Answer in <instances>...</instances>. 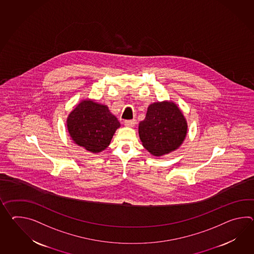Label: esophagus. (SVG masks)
Listing matches in <instances>:
<instances>
[{
    "mask_svg": "<svg viewBox=\"0 0 254 254\" xmlns=\"http://www.w3.org/2000/svg\"><path fill=\"white\" fill-rule=\"evenodd\" d=\"M125 126L126 127H133L135 124V119H132V120H125Z\"/></svg>",
    "mask_w": 254,
    "mask_h": 254,
    "instance_id": "34e87169",
    "label": "esophagus"
}]
</instances>
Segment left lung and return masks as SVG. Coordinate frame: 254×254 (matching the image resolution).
Here are the masks:
<instances>
[{"instance_id":"1","label":"left lung","mask_w":254,"mask_h":254,"mask_svg":"<svg viewBox=\"0 0 254 254\" xmlns=\"http://www.w3.org/2000/svg\"><path fill=\"white\" fill-rule=\"evenodd\" d=\"M187 130L186 119L173 102L153 103L147 108L146 118L138 125L142 145L157 157L180 147Z\"/></svg>"}]
</instances>
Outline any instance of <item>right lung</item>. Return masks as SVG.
I'll use <instances>...</instances> for the list:
<instances>
[{
  "instance_id": "right-lung-1",
  "label": "right lung",
  "mask_w": 254,
  "mask_h": 254,
  "mask_svg": "<svg viewBox=\"0 0 254 254\" xmlns=\"http://www.w3.org/2000/svg\"><path fill=\"white\" fill-rule=\"evenodd\" d=\"M66 126L76 145L87 151L99 153L109 146L120 123L107 106L86 99L69 114Z\"/></svg>"
}]
</instances>
